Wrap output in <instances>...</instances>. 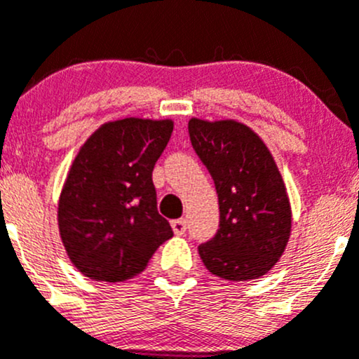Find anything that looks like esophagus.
<instances>
[{
  "label": "esophagus",
  "instance_id": "34e87169",
  "mask_svg": "<svg viewBox=\"0 0 359 359\" xmlns=\"http://www.w3.org/2000/svg\"><path fill=\"white\" fill-rule=\"evenodd\" d=\"M172 228H173V233H175V235H184L187 229L186 219H175V221H172Z\"/></svg>",
  "mask_w": 359,
  "mask_h": 359
}]
</instances>
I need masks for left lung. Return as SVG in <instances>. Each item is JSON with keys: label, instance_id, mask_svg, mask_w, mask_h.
I'll list each match as a JSON object with an SVG mask.
<instances>
[{"label": "left lung", "instance_id": "8db88e82", "mask_svg": "<svg viewBox=\"0 0 359 359\" xmlns=\"http://www.w3.org/2000/svg\"><path fill=\"white\" fill-rule=\"evenodd\" d=\"M189 138L219 198V229L198 247L201 261L226 280L264 276L283 256L291 233L290 198L272 154L236 121L191 119Z\"/></svg>", "mask_w": 359, "mask_h": 359}]
</instances>
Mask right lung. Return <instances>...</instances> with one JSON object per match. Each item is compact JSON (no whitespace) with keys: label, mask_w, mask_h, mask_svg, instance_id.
<instances>
[{"label":"right lung","mask_w":359,"mask_h":359,"mask_svg":"<svg viewBox=\"0 0 359 359\" xmlns=\"http://www.w3.org/2000/svg\"><path fill=\"white\" fill-rule=\"evenodd\" d=\"M172 131L170 119L128 117L103 124L80 147L62 186L57 222L69 261L89 279H131L173 236L152 182Z\"/></svg>","instance_id":"obj_1"}]
</instances>
